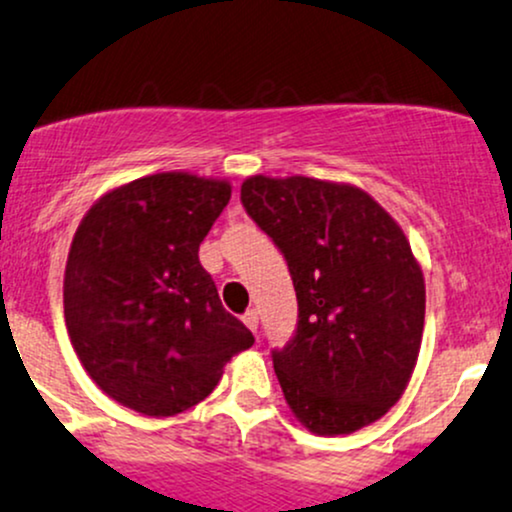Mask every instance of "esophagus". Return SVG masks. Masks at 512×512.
<instances>
[{
  "label": "esophagus",
  "mask_w": 512,
  "mask_h": 512,
  "mask_svg": "<svg viewBox=\"0 0 512 512\" xmlns=\"http://www.w3.org/2000/svg\"><path fill=\"white\" fill-rule=\"evenodd\" d=\"M243 322H245V327H248L250 332H257V325H260V317H257V310H248V313L243 315Z\"/></svg>",
  "instance_id": "34e87169"
}]
</instances>
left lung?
Returning a JSON list of instances; mask_svg holds the SVG:
<instances>
[{
    "instance_id": "1",
    "label": "left lung",
    "mask_w": 512,
    "mask_h": 512,
    "mask_svg": "<svg viewBox=\"0 0 512 512\" xmlns=\"http://www.w3.org/2000/svg\"><path fill=\"white\" fill-rule=\"evenodd\" d=\"M240 202L296 289V334L272 351L296 419L317 436L378 421L407 390L424 334V272L399 223L361 187L305 175H252Z\"/></svg>"
}]
</instances>
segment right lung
<instances>
[{"label": "right lung", "instance_id": "1", "mask_svg": "<svg viewBox=\"0 0 512 512\" xmlns=\"http://www.w3.org/2000/svg\"><path fill=\"white\" fill-rule=\"evenodd\" d=\"M228 199V180L156 173L105 192L76 228L64 322L81 366L122 407L154 419L195 407L255 344L199 264Z\"/></svg>", "mask_w": 512, "mask_h": 512}]
</instances>
